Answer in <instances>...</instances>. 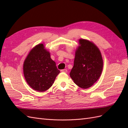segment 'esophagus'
<instances>
[{"label": "esophagus", "instance_id": "1", "mask_svg": "<svg viewBox=\"0 0 128 128\" xmlns=\"http://www.w3.org/2000/svg\"><path fill=\"white\" fill-rule=\"evenodd\" d=\"M62 72H66V73L68 72V70L66 69H62L61 70Z\"/></svg>", "mask_w": 128, "mask_h": 128}]
</instances>
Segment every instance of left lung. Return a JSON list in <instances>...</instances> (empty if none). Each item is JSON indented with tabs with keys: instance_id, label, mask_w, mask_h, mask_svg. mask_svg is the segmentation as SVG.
I'll return each instance as SVG.
<instances>
[{
	"instance_id": "8db88e82",
	"label": "left lung",
	"mask_w": 128,
	"mask_h": 128,
	"mask_svg": "<svg viewBox=\"0 0 128 128\" xmlns=\"http://www.w3.org/2000/svg\"><path fill=\"white\" fill-rule=\"evenodd\" d=\"M78 41L70 76L76 85L85 89L90 88L98 80L103 62L100 49L93 42L82 38Z\"/></svg>"
}]
</instances>
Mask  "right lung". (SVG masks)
<instances>
[{"label": "right lung", "instance_id": "right-lung-1", "mask_svg": "<svg viewBox=\"0 0 128 128\" xmlns=\"http://www.w3.org/2000/svg\"><path fill=\"white\" fill-rule=\"evenodd\" d=\"M23 72L31 88L43 92L52 86L60 71L44 43H40L29 52L24 62Z\"/></svg>", "mask_w": 128, "mask_h": 128}]
</instances>
